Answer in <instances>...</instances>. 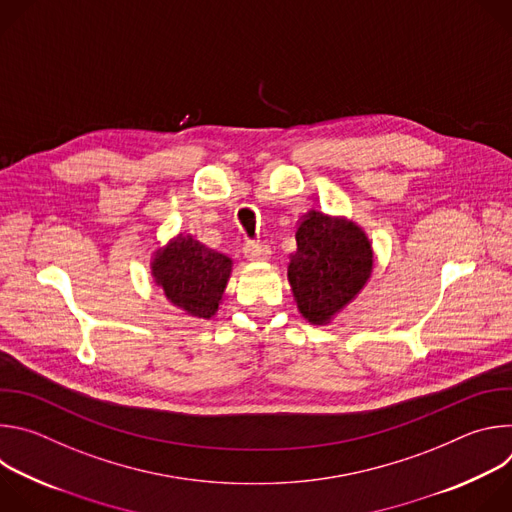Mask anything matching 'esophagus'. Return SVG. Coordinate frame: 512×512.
<instances>
[{"label":"esophagus","instance_id":"34e87169","mask_svg":"<svg viewBox=\"0 0 512 512\" xmlns=\"http://www.w3.org/2000/svg\"><path fill=\"white\" fill-rule=\"evenodd\" d=\"M245 257L249 261H267L271 255V249L265 243H257V241H249L245 243Z\"/></svg>","mask_w":512,"mask_h":512}]
</instances>
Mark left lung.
I'll list each match as a JSON object with an SVG mask.
<instances>
[{"instance_id":"left-lung-1","label":"left lung","mask_w":512,"mask_h":512,"mask_svg":"<svg viewBox=\"0 0 512 512\" xmlns=\"http://www.w3.org/2000/svg\"><path fill=\"white\" fill-rule=\"evenodd\" d=\"M296 243L287 279L298 310L312 324H328L369 281L371 241L356 223L310 210L296 231Z\"/></svg>"}]
</instances>
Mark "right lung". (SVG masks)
Listing matches in <instances>:
<instances>
[{
  "instance_id": "add662e5",
  "label": "right lung",
  "mask_w": 512,
  "mask_h": 512,
  "mask_svg": "<svg viewBox=\"0 0 512 512\" xmlns=\"http://www.w3.org/2000/svg\"><path fill=\"white\" fill-rule=\"evenodd\" d=\"M231 271V257L208 249L192 235H178L152 261V275L166 298L188 316L204 320L218 312Z\"/></svg>"
}]
</instances>
